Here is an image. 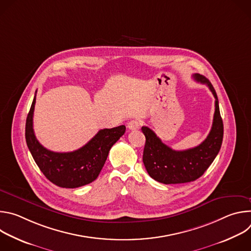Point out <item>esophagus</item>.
<instances>
[{
	"mask_svg": "<svg viewBox=\"0 0 251 251\" xmlns=\"http://www.w3.org/2000/svg\"><path fill=\"white\" fill-rule=\"evenodd\" d=\"M127 127H128V129H130V130L139 129V127H140V121L137 120V119H133V120H131V121L128 122Z\"/></svg>",
	"mask_w": 251,
	"mask_h": 251,
	"instance_id": "esophagus-1",
	"label": "esophagus"
}]
</instances>
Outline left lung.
<instances>
[{
  "label": "left lung",
  "mask_w": 251,
  "mask_h": 251,
  "mask_svg": "<svg viewBox=\"0 0 251 251\" xmlns=\"http://www.w3.org/2000/svg\"><path fill=\"white\" fill-rule=\"evenodd\" d=\"M193 76L198 82L207 85L216 98L212 126L205 140L197 147L176 151L164 144L150 128L143 126L141 129L146 137L143 163L151 177L166 185L196 181L211 165L222 147L224 123L220 113L217 92L210 81L204 76L198 74Z\"/></svg>",
  "instance_id": "obj_1"
}]
</instances>
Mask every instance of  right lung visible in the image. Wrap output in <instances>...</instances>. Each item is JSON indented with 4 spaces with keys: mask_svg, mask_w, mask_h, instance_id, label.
Here are the masks:
<instances>
[{
    "mask_svg": "<svg viewBox=\"0 0 251 251\" xmlns=\"http://www.w3.org/2000/svg\"><path fill=\"white\" fill-rule=\"evenodd\" d=\"M34 104L35 96L26 117L25 141L34 162L48 180L66 189L79 188L96 180L111 147L125 133L126 127L99 130L87 144L74 152H52L41 145L33 133Z\"/></svg>",
    "mask_w": 251,
    "mask_h": 251,
    "instance_id": "1",
    "label": "right lung"
}]
</instances>
